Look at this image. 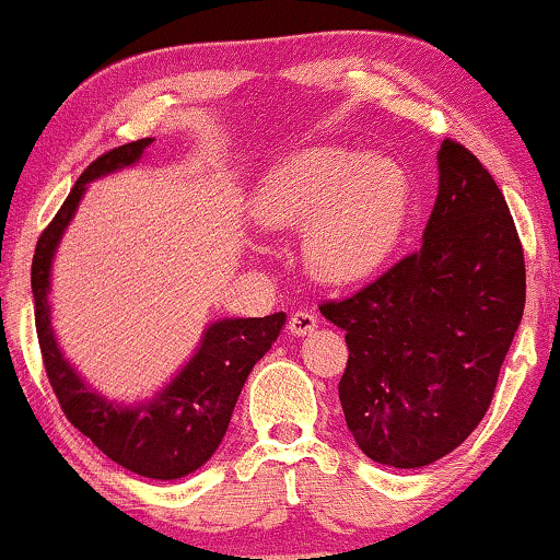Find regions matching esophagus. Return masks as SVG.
Instances as JSON below:
<instances>
[{
	"label": "esophagus",
	"mask_w": 560,
	"mask_h": 560,
	"mask_svg": "<svg viewBox=\"0 0 560 560\" xmlns=\"http://www.w3.org/2000/svg\"><path fill=\"white\" fill-rule=\"evenodd\" d=\"M316 326H318V320L308 311H295L293 316H290V320H288V328H290V334H293V336L311 334Z\"/></svg>",
	"instance_id": "1"
}]
</instances>
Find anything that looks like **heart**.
Returning a JSON list of instances; mask_svg holds the SVG:
<instances>
[{"instance_id":"obj_1","label":"heart","mask_w":560,"mask_h":560,"mask_svg":"<svg viewBox=\"0 0 560 560\" xmlns=\"http://www.w3.org/2000/svg\"><path fill=\"white\" fill-rule=\"evenodd\" d=\"M408 203V175L393 158L316 144L262 180L255 221L265 232H301V259L313 280L354 285L393 255Z\"/></svg>"}]
</instances>
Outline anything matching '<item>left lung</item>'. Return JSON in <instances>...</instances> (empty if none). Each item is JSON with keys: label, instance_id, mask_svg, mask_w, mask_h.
I'll return each instance as SVG.
<instances>
[{"label": "left lung", "instance_id": "obj_1", "mask_svg": "<svg viewBox=\"0 0 560 560\" xmlns=\"http://www.w3.org/2000/svg\"><path fill=\"white\" fill-rule=\"evenodd\" d=\"M525 308V257L502 190L456 140L418 252L320 313L347 331L343 418L372 462L418 469L469 439Z\"/></svg>", "mask_w": 560, "mask_h": 560}]
</instances>
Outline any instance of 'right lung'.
Here are the masks:
<instances>
[{
  "instance_id": "obj_1",
  "label": "right lung",
  "mask_w": 560,
  "mask_h": 560,
  "mask_svg": "<svg viewBox=\"0 0 560 560\" xmlns=\"http://www.w3.org/2000/svg\"><path fill=\"white\" fill-rule=\"evenodd\" d=\"M152 137L127 142L96 158L60 211L45 226L33 257V298L37 343L50 387L66 418L104 451L112 462L148 479H180L196 471L213 456L224 439L234 405L247 382L252 366L272 349L285 313L265 318H224L203 331L194 359L175 374L155 400L142 405H117L96 389L86 387L71 364L60 354L50 326V267L58 242L79 209L86 183L109 175L119 167L135 165L150 148Z\"/></svg>"
}]
</instances>
